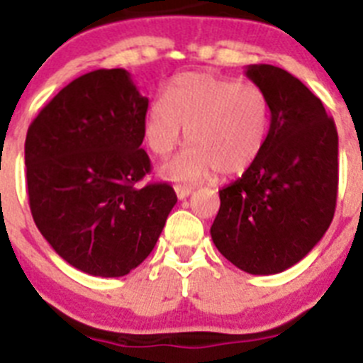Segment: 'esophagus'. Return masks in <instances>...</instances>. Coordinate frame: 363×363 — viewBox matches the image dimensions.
Returning a JSON list of instances; mask_svg holds the SVG:
<instances>
[{
  "mask_svg": "<svg viewBox=\"0 0 363 363\" xmlns=\"http://www.w3.org/2000/svg\"><path fill=\"white\" fill-rule=\"evenodd\" d=\"M175 194H177L179 199H186L191 195V188H188V186H177V188H175Z\"/></svg>",
  "mask_w": 363,
  "mask_h": 363,
  "instance_id": "obj_1",
  "label": "esophagus"
}]
</instances>
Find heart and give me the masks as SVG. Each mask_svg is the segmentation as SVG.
Instances as JSON below:
<instances>
[{"mask_svg": "<svg viewBox=\"0 0 363 363\" xmlns=\"http://www.w3.org/2000/svg\"><path fill=\"white\" fill-rule=\"evenodd\" d=\"M271 101L262 88L211 72L182 74L168 96L150 103L145 139L157 157L184 143L191 148L162 166L161 174L177 184H195L217 169L240 175L266 150L271 133Z\"/></svg>", "mask_w": 363, "mask_h": 363, "instance_id": "heart-1", "label": "heart"}]
</instances>
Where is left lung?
Masks as SVG:
<instances>
[{
	"mask_svg": "<svg viewBox=\"0 0 363 363\" xmlns=\"http://www.w3.org/2000/svg\"><path fill=\"white\" fill-rule=\"evenodd\" d=\"M246 76L271 101L260 159L218 191L210 233L231 264L251 275L295 266L324 237L338 191V133L324 104L289 72L250 65Z\"/></svg>",
	"mask_w": 363,
	"mask_h": 363,
	"instance_id": "1",
	"label": "left lung"
}]
</instances>
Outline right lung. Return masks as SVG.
I'll return each instance as SVG.
<instances>
[{
	"label": "right lung",
	"instance_id": "1",
	"mask_svg": "<svg viewBox=\"0 0 363 363\" xmlns=\"http://www.w3.org/2000/svg\"><path fill=\"white\" fill-rule=\"evenodd\" d=\"M148 97L125 68L94 70L28 126L25 166L35 226L61 259L94 277H125L152 253L177 202L141 148Z\"/></svg>",
	"mask_w": 363,
	"mask_h": 363
}]
</instances>
